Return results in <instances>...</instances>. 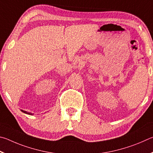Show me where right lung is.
Here are the masks:
<instances>
[{
  "instance_id": "right-lung-1",
  "label": "right lung",
  "mask_w": 153,
  "mask_h": 153,
  "mask_svg": "<svg viewBox=\"0 0 153 153\" xmlns=\"http://www.w3.org/2000/svg\"><path fill=\"white\" fill-rule=\"evenodd\" d=\"M21 111H22L23 112H24V113H25V114H28V113H27V111H23V110H21Z\"/></svg>"
}]
</instances>
